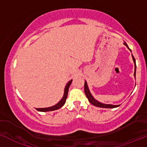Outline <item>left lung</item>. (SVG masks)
I'll use <instances>...</instances> for the list:
<instances>
[{"instance_id": "1", "label": "left lung", "mask_w": 147, "mask_h": 147, "mask_svg": "<svg viewBox=\"0 0 147 147\" xmlns=\"http://www.w3.org/2000/svg\"><path fill=\"white\" fill-rule=\"evenodd\" d=\"M123 44H124V45L127 48V49L131 51V50L129 49V48L128 47L127 44L125 41H124V43H123ZM132 60H133V62H134V64H135V72H134V76H135V77H136V61H135V58H134V56L132 55ZM84 92H85L86 96L87 97L89 101L90 102L92 105L96 106V107L106 108V109H113V108H117L120 106V105L106 104V103H101V102H99L98 101H97L96 99H95V98H94L93 96H92V94H91L90 91H89V87H88L87 82H86V81H85V82H84Z\"/></svg>"}]
</instances>
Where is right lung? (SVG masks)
Wrapping results in <instances>:
<instances>
[{"label": "right lung", "mask_w": 147, "mask_h": 147, "mask_svg": "<svg viewBox=\"0 0 147 147\" xmlns=\"http://www.w3.org/2000/svg\"><path fill=\"white\" fill-rule=\"evenodd\" d=\"M72 80H69L68 82L67 83V84L65 85L64 89V94H63V96L62 97V98L60 100V101L58 103H57L56 104L54 105L53 106H51V107H47V108H38V109H36L37 111H41V112H47V111H52L55 110H58V109H61L62 106L65 104L66 101V98L67 97V94H68V90L69 86H70L71 83H72Z\"/></svg>", "instance_id": "obj_1"}]
</instances>
